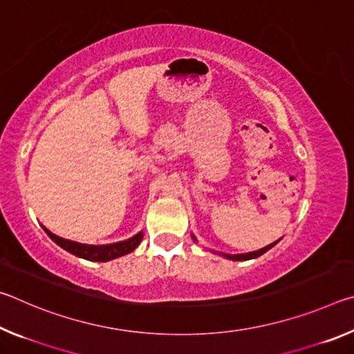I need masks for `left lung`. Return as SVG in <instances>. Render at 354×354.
Returning <instances> with one entry per match:
<instances>
[{
  "instance_id": "1",
  "label": "left lung",
  "mask_w": 354,
  "mask_h": 354,
  "mask_svg": "<svg viewBox=\"0 0 354 354\" xmlns=\"http://www.w3.org/2000/svg\"><path fill=\"white\" fill-rule=\"evenodd\" d=\"M195 239V237H194ZM278 243V241L274 243H270L268 247L262 248V250H257V251H251V253H245V254H223L225 257H227V259H232V261H248V259H254V257H259L262 256L266 251H268L270 248H273L274 245Z\"/></svg>"
}]
</instances>
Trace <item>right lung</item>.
<instances>
[{
  "instance_id": "obj_1",
  "label": "right lung",
  "mask_w": 354,
  "mask_h": 354,
  "mask_svg": "<svg viewBox=\"0 0 354 354\" xmlns=\"http://www.w3.org/2000/svg\"><path fill=\"white\" fill-rule=\"evenodd\" d=\"M44 230L48 236H50L53 241H55L59 247H62L64 250H67L68 253L75 254L77 257H82V259L87 261H97V262H106L111 259H115V257L124 256L134 251L137 248V245L142 242L143 239V232H139L134 237L128 239V241L118 242V243H111V245H84V243H77V242H71L67 241V239L57 237L56 234H53L51 231H48L44 226Z\"/></svg>"
}]
</instances>
